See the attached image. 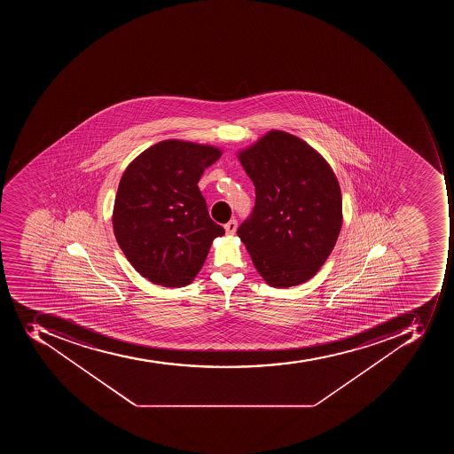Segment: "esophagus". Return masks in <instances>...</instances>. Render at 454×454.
<instances>
[{"label":"esophagus","mask_w":454,"mask_h":454,"mask_svg":"<svg viewBox=\"0 0 454 454\" xmlns=\"http://www.w3.org/2000/svg\"><path fill=\"white\" fill-rule=\"evenodd\" d=\"M224 229L227 234H234L237 230V220H230V222L224 225Z\"/></svg>","instance_id":"34e87169"}]
</instances>
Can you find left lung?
Instances as JSON below:
<instances>
[{
	"label": "left lung",
	"mask_w": 454,
	"mask_h": 454,
	"mask_svg": "<svg viewBox=\"0 0 454 454\" xmlns=\"http://www.w3.org/2000/svg\"><path fill=\"white\" fill-rule=\"evenodd\" d=\"M255 187L250 217L237 230L254 267L275 288L312 278L342 227V194L333 168L296 136L271 130L239 152Z\"/></svg>",
	"instance_id": "8db88e82"
}]
</instances>
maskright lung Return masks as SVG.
Returning a JSON list of instances; mask_svg holds the SVG:
<instances>
[{
  "label": "right lung",
  "mask_w": 454,
  "mask_h": 454,
  "mask_svg": "<svg viewBox=\"0 0 454 454\" xmlns=\"http://www.w3.org/2000/svg\"><path fill=\"white\" fill-rule=\"evenodd\" d=\"M222 156L217 147L165 140L128 166L114 199V231L142 277L158 286H189L224 229L211 220L197 183Z\"/></svg>",
  "instance_id": "obj_1"
}]
</instances>
